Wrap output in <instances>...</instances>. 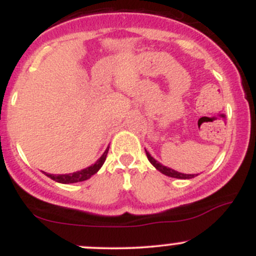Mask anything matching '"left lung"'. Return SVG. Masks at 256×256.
<instances>
[{"instance_id":"obj_1","label":"left lung","mask_w":256,"mask_h":256,"mask_svg":"<svg viewBox=\"0 0 256 256\" xmlns=\"http://www.w3.org/2000/svg\"><path fill=\"white\" fill-rule=\"evenodd\" d=\"M146 154H147V158H148L150 164H152V166H154V168L157 169L158 172H160V173L164 174V176H170V178H176V179H192V178H195L196 176H198V174L180 173V172H176V170H174V169L168 168V166H163L162 163H160L158 160H156L154 158H153L152 156H150V153L147 152V150H146Z\"/></svg>"}]
</instances>
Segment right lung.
<instances>
[{"instance_id":"1","label":"right lung","mask_w":256,"mask_h":256,"mask_svg":"<svg viewBox=\"0 0 256 256\" xmlns=\"http://www.w3.org/2000/svg\"><path fill=\"white\" fill-rule=\"evenodd\" d=\"M108 150H109V147H108L106 152L100 156V158H99L96 163L92 164V166H87V168L82 169V170L74 172V173H70V174H49V173H45V172H42V173H44L46 176H49L50 179L55 180V182H61V184H74V182H84V180L90 179V176H94V174L102 168V166H103L106 160Z\"/></svg>"}]
</instances>
